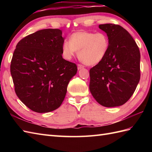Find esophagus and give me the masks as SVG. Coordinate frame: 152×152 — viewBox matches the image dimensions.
Returning a JSON list of instances; mask_svg holds the SVG:
<instances>
[{"label": "esophagus", "mask_w": 152, "mask_h": 152, "mask_svg": "<svg viewBox=\"0 0 152 152\" xmlns=\"http://www.w3.org/2000/svg\"><path fill=\"white\" fill-rule=\"evenodd\" d=\"M83 67H84V66L82 65V64H78V70L82 69V68H83Z\"/></svg>", "instance_id": "34e87169"}]
</instances>
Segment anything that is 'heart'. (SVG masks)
<instances>
[{"label": "heart", "instance_id": "1", "mask_svg": "<svg viewBox=\"0 0 152 152\" xmlns=\"http://www.w3.org/2000/svg\"><path fill=\"white\" fill-rule=\"evenodd\" d=\"M109 44L108 37L104 33L79 31L71 35L69 41H64L62 53L66 59L69 60L77 51L82 62L87 65H95L106 57Z\"/></svg>", "mask_w": 152, "mask_h": 152}]
</instances>
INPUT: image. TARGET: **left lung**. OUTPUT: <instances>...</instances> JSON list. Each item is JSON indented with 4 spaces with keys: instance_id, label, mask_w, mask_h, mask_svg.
Returning a JSON list of instances; mask_svg holds the SVG:
<instances>
[{
    "instance_id": "left-lung-1",
    "label": "left lung",
    "mask_w": 152,
    "mask_h": 152,
    "mask_svg": "<svg viewBox=\"0 0 152 152\" xmlns=\"http://www.w3.org/2000/svg\"><path fill=\"white\" fill-rule=\"evenodd\" d=\"M109 39L106 57L89 70V89L105 107L123 105L133 95L140 78V53L136 42L119 25H100Z\"/></svg>"
}]
</instances>
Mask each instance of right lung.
Listing matches in <instances>:
<instances>
[{"mask_svg": "<svg viewBox=\"0 0 152 152\" xmlns=\"http://www.w3.org/2000/svg\"><path fill=\"white\" fill-rule=\"evenodd\" d=\"M64 40L60 29L46 28L25 37L16 46L10 64L15 92L34 112L59 108L77 72L76 64L62 57Z\"/></svg>", "mask_w": 152, "mask_h": 152, "instance_id": "add662e5", "label": "right lung"}]
</instances>
